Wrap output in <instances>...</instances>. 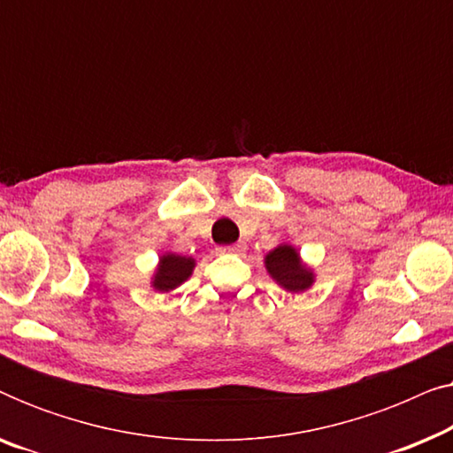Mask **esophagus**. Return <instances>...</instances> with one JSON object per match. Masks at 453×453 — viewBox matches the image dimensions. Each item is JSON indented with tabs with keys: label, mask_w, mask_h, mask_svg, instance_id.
<instances>
[{
	"label": "esophagus",
	"mask_w": 453,
	"mask_h": 453,
	"mask_svg": "<svg viewBox=\"0 0 453 453\" xmlns=\"http://www.w3.org/2000/svg\"><path fill=\"white\" fill-rule=\"evenodd\" d=\"M247 250V245L243 243V241H239V243L234 245H226V247H219V253H237V256H241Z\"/></svg>",
	"instance_id": "1"
}]
</instances>
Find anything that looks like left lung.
I'll return each mask as SVG.
<instances>
[{
	"instance_id": "8db88e82",
	"label": "left lung",
	"mask_w": 453,
	"mask_h": 453,
	"mask_svg": "<svg viewBox=\"0 0 453 453\" xmlns=\"http://www.w3.org/2000/svg\"><path fill=\"white\" fill-rule=\"evenodd\" d=\"M264 265L272 280L288 293H303L315 284V270L303 262L299 250L290 243H280L265 253Z\"/></svg>"
}]
</instances>
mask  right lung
I'll list each match as a JSON object with an SVG mask.
<instances>
[{
	"instance_id": "1",
	"label": "right lung",
	"mask_w": 453,
	"mask_h": 453,
	"mask_svg": "<svg viewBox=\"0 0 453 453\" xmlns=\"http://www.w3.org/2000/svg\"><path fill=\"white\" fill-rule=\"evenodd\" d=\"M196 270V259L189 256H179V253L165 251L160 253L157 268L152 272L150 287L157 293H171L183 282L189 280V276Z\"/></svg>"
}]
</instances>
